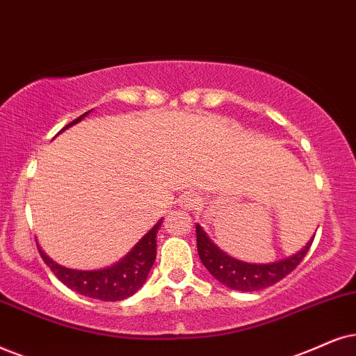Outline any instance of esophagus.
<instances>
[{"label": "esophagus", "instance_id": "obj_1", "mask_svg": "<svg viewBox=\"0 0 356 356\" xmlns=\"http://www.w3.org/2000/svg\"><path fill=\"white\" fill-rule=\"evenodd\" d=\"M197 204H199V200H197V197L191 192L184 193V195L181 197V207H182V209H192V207H195Z\"/></svg>", "mask_w": 356, "mask_h": 356}]
</instances>
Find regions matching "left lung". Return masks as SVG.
<instances>
[{
  "label": "left lung",
  "mask_w": 356,
  "mask_h": 356,
  "mask_svg": "<svg viewBox=\"0 0 356 356\" xmlns=\"http://www.w3.org/2000/svg\"><path fill=\"white\" fill-rule=\"evenodd\" d=\"M197 232V250H199L200 261L204 266L209 269V273L223 286L230 287L235 291L253 292L266 289V287L276 284V282L284 279L287 274L294 271L299 266L300 261L307 254V251L312 245L314 238L304 246L302 250L296 254L289 256L286 259L274 261L268 264H253L245 263V261L235 259L215 245L213 241L207 236L204 228L200 225L195 227Z\"/></svg>",
  "instance_id": "1"
}]
</instances>
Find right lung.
I'll use <instances>...</instances> for the list:
<instances>
[{
    "label": "right lung",
    "instance_id": "1",
    "mask_svg": "<svg viewBox=\"0 0 356 356\" xmlns=\"http://www.w3.org/2000/svg\"><path fill=\"white\" fill-rule=\"evenodd\" d=\"M90 111L80 115L77 120H74L72 123L67 124L64 129L70 128V126L79 123V121H82V118H85ZM64 129H60V133L64 131ZM161 223H163V220H159V222H157L154 227H152L151 230L133 246V250L129 251L123 259H120L118 263L111 264V266L108 268L97 269V271H79V269L64 268L49 258L39 246L38 250L40 253V258L44 259V263H46L47 266L51 268V271L56 274L67 287H70L72 291L92 299L115 302V300H123L126 298H129V296H133L134 292L141 289L143 284L146 282L147 274H149L156 259V236L157 230L161 228Z\"/></svg>",
    "mask_w": 356,
    "mask_h": 356
}]
</instances>
